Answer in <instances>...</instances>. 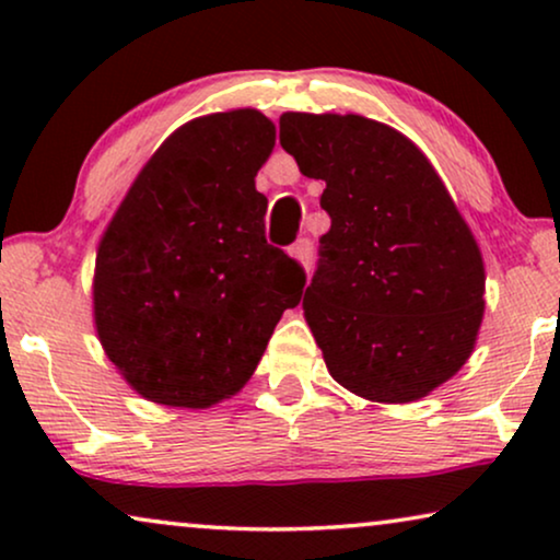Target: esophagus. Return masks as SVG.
Wrapping results in <instances>:
<instances>
[{"label":"esophagus","mask_w":560,"mask_h":560,"mask_svg":"<svg viewBox=\"0 0 560 560\" xmlns=\"http://www.w3.org/2000/svg\"><path fill=\"white\" fill-rule=\"evenodd\" d=\"M290 255H293L295 259H301V262L308 267L311 259H313V242L308 240V236H301L293 247H290Z\"/></svg>","instance_id":"34e87169"}]
</instances>
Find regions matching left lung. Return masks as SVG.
Returning a JSON list of instances; mask_svg holds the SVG:
<instances>
[{
    "label": "left lung",
    "mask_w": 560,
    "mask_h": 560,
    "mask_svg": "<svg viewBox=\"0 0 560 560\" xmlns=\"http://www.w3.org/2000/svg\"><path fill=\"white\" fill-rule=\"evenodd\" d=\"M280 144L324 180L331 229L303 308L331 377L412 402L462 370L485 313V265L423 152L357 114H282Z\"/></svg>",
    "instance_id": "left-lung-1"
}]
</instances>
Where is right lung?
Returning a JSON list of instances; mask_svg holds the SVG:
<instances>
[{
  "label": "right lung",
  "mask_w": 560,
  "mask_h": 560,
  "mask_svg": "<svg viewBox=\"0 0 560 560\" xmlns=\"http://www.w3.org/2000/svg\"><path fill=\"white\" fill-rule=\"evenodd\" d=\"M275 148L255 109L211 114L160 144L96 255L106 357L142 397L209 408L257 370L305 270L265 236L255 175Z\"/></svg>",
  "instance_id": "right-lung-1"
}]
</instances>
